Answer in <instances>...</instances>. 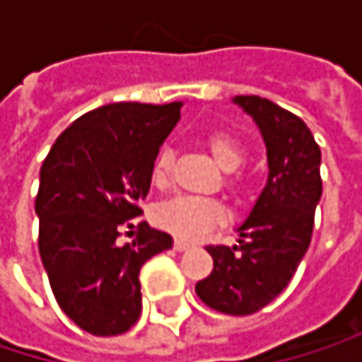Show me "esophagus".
I'll list each match as a JSON object with an SVG mask.
<instances>
[{
  "instance_id": "esophagus-1",
  "label": "esophagus",
  "mask_w": 362,
  "mask_h": 362,
  "mask_svg": "<svg viewBox=\"0 0 362 362\" xmlns=\"http://www.w3.org/2000/svg\"><path fill=\"white\" fill-rule=\"evenodd\" d=\"M192 247V243H188V241H182V239H176L174 241V250L176 252H186V250H190Z\"/></svg>"
}]
</instances>
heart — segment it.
Here are the masks:
<instances>
[{"instance_id": "heart-1", "label": "heart", "mask_w": 362, "mask_h": 362, "mask_svg": "<svg viewBox=\"0 0 362 362\" xmlns=\"http://www.w3.org/2000/svg\"><path fill=\"white\" fill-rule=\"evenodd\" d=\"M205 146L216 159V163L228 172L226 188L233 194H241L247 188V176L237 170L245 161V144L241 142V138H237L230 132H216L205 138ZM172 170H174V151L170 146H163L153 163V180L157 184H168ZM155 216L161 228L170 230L180 239L194 241L205 237L214 226L222 224L228 214L224 203L218 199L178 194L163 201L157 207Z\"/></svg>"}]
</instances>
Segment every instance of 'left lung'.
Here are the masks:
<instances>
[{
	"instance_id": "obj_1",
	"label": "left lung",
	"mask_w": 362,
	"mask_h": 362,
	"mask_svg": "<svg viewBox=\"0 0 362 362\" xmlns=\"http://www.w3.org/2000/svg\"><path fill=\"white\" fill-rule=\"evenodd\" d=\"M233 103L252 115L264 136L268 182L239 226V245L207 247L214 270L194 291L209 308L245 317L270 304L296 274L313 239L323 180L321 148L298 115L259 96H235Z\"/></svg>"
}]
</instances>
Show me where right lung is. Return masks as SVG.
Listing matches in <instances>:
<instances>
[{"instance_id":"right-lung-1","label":"right lung","mask_w":362,"mask_h":362,"mask_svg":"<svg viewBox=\"0 0 362 362\" xmlns=\"http://www.w3.org/2000/svg\"><path fill=\"white\" fill-rule=\"evenodd\" d=\"M180 103H112L75 119L49 148L35 197L39 255L62 313L92 335H121L142 313L140 268L172 247L168 233L138 224L159 146Z\"/></svg>"}]
</instances>
